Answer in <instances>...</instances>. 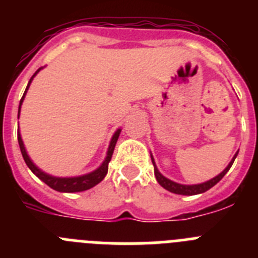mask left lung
Listing matches in <instances>:
<instances>
[{"mask_svg": "<svg viewBox=\"0 0 258 258\" xmlns=\"http://www.w3.org/2000/svg\"><path fill=\"white\" fill-rule=\"evenodd\" d=\"M239 152V151H238ZM238 152L235 154V156L232 157V160L230 161L229 165L226 166V169L223 170L222 173H220V174L217 175V177H214V178H212L211 181H207L204 182V183H200V184H179V183H175V182L170 181V179L165 178L163 174H161L159 170H157L156 165H155V161H154V157L151 156V160H152V164H154V172H155V177H156L157 182L163 186L165 190L170 191V192L173 194H178V195H197V194H202V192H206V191H208L209 188H212L216 183H218V182L221 181V179L223 178V175L226 174L227 172H229V169L231 168L232 163H234V160H235L236 155H238Z\"/></svg>", "mask_w": 258, "mask_h": 258, "instance_id": "left-lung-1", "label": "left lung"}]
</instances>
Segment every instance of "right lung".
Here are the masks:
<instances>
[{
    "mask_svg": "<svg viewBox=\"0 0 258 258\" xmlns=\"http://www.w3.org/2000/svg\"><path fill=\"white\" fill-rule=\"evenodd\" d=\"M41 68H38V70L35 72V75L31 77V80H29L26 92H24L22 99H20L19 111H18V117H19L20 106H22L23 99H24V95H26L29 85H31V81L33 80V77L36 76V74H37ZM120 132L121 131L118 129V131L113 134L112 140H111V143H109L108 151H107L106 159H104L103 164H102V165L99 166L97 170H94V172H92V173H89V174L81 175V177H71V178H59V177H52V175L46 174V173H44L42 170L38 169L37 166L32 163V160L29 159L28 155H27L26 149H24V145H23L22 137H20L19 132H18V142H19V147H20V151H22L23 159H24V161H26V164L28 165L29 169L35 173V174L37 175L41 181L45 182V183H46L49 187L54 188V190H56V191H60V192H79V191H85V190H89V188L94 187L95 184L99 183V182H101L102 179L106 177L107 172H108V163L111 161V157H112L113 150H115V146H116V142H117V140H118V136H120Z\"/></svg>",
    "mask_w": 258,
    "mask_h": 258,
    "instance_id": "obj_1",
    "label": "right lung"
}]
</instances>
